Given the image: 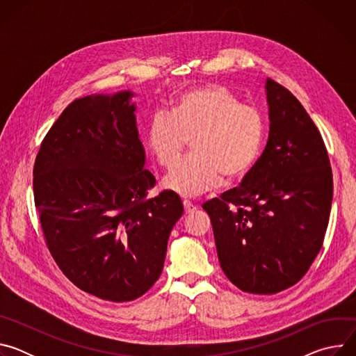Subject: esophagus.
I'll return each instance as SVG.
<instances>
[{
	"label": "esophagus",
	"instance_id": "1",
	"mask_svg": "<svg viewBox=\"0 0 356 356\" xmlns=\"http://www.w3.org/2000/svg\"><path fill=\"white\" fill-rule=\"evenodd\" d=\"M183 206H184L186 214H190V213L195 211V206H193L188 200H184V201H183Z\"/></svg>",
	"mask_w": 356,
	"mask_h": 356
}]
</instances>
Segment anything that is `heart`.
Listing matches in <instances>:
<instances>
[{
  "instance_id": "heart-1",
  "label": "heart",
  "mask_w": 356,
  "mask_h": 356,
  "mask_svg": "<svg viewBox=\"0 0 356 356\" xmlns=\"http://www.w3.org/2000/svg\"><path fill=\"white\" fill-rule=\"evenodd\" d=\"M188 139L191 154L163 179V187L183 197L206 193L221 181L245 177L258 162L265 142V121L253 107L221 84L181 92L169 114L147 125L145 146L156 163L170 169Z\"/></svg>"
}]
</instances>
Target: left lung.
<instances>
[{"label": "left lung", "mask_w": 356, "mask_h": 356, "mask_svg": "<svg viewBox=\"0 0 356 356\" xmlns=\"http://www.w3.org/2000/svg\"><path fill=\"white\" fill-rule=\"evenodd\" d=\"M269 138L242 184L204 202L225 276L242 291L296 284L327 231L332 172L323 138L300 101L266 79Z\"/></svg>", "instance_id": "1"}]
</instances>
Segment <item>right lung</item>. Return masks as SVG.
<instances>
[{"label":"right lung","mask_w":356,"mask_h":356,"mask_svg":"<svg viewBox=\"0 0 356 356\" xmlns=\"http://www.w3.org/2000/svg\"><path fill=\"white\" fill-rule=\"evenodd\" d=\"M135 92L91 94L62 113L33 166V195L47 248L79 289L115 302L159 279L169 235L183 216L173 191L143 200L146 170Z\"/></svg>","instance_id":"1"}]
</instances>
